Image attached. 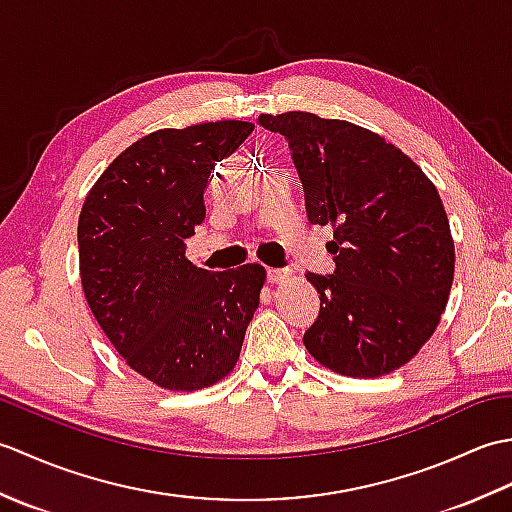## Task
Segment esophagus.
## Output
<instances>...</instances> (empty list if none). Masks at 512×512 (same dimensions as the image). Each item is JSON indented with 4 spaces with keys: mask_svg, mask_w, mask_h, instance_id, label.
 Wrapping results in <instances>:
<instances>
[{
    "mask_svg": "<svg viewBox=\"0 0 512 512\" xmlns=\"http://www.w3.org/2000/svg\"><path fill=\"white\" fill-rule=\"evenodd\" d=\"M292 275L290 268H270L268 270V281L270 284H281V281H286Z\"/></svg>",
    "mask_w": 512,
    "mask_h": 512,
    "instance_id": "1",
    "label": "esophagus"
}]
</instances>
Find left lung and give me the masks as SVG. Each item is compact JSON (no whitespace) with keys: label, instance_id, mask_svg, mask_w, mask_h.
<instances>
[{"label":"left lung","instance_id":"left-lung-1","mask_svg":"<svg viewBox=\"0 0 512 512\" xmlns=\"http://www.w3.org/2000/svg\"><path fill=\"white\" fill-rule=\"evenodd\" d=\"M259 125L288 140L310 224L334 228V275H306L321 308L303 345L336 374L394 372L431 339L449 301L455 246L438 189L354 123L286 112Z\"/></svg>","mask_w":512,"mask_h":512}]
</instances>
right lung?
Masks as SVG:
<instances>
[{
    "label": "right lung",
    "instance_id": "1",
    "mask_svg": "<svg viewBox=\"0 0 512 512\" xmlns=\"http://www.w3.org/2000/svg\"><path fill=\"white\" fill-rule=\"evenodd\" d=\"M253 129H158L116 156L83 202V295L116 352L158 387L195 391L233 372L259 306L264 266L211 273L184 255L206 215L211 171Z\"/></svg>",
    "mask_w": 512,
    "mask_h": 512
}]
</instances>
